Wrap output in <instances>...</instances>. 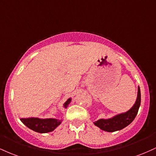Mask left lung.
Here are the masks:
<instances>
[{
	"label": "left lung",
	"mask_w": 156,
	"mask_h": 156,
	"mask_svg": "<svg viewBox=\"0 0 156 156\" xmlns=\"http://www.w3.org/2000/svg\"><path fill=\"white\" fill-rule=\"evenodd\" d=\"M141 103V93L140 86H138L137 97L132 108L128 111L112 116L110 119H100L94 122V124L99 129L108 132H113L124 129L134 121L140 108Z\"/></svg>",
	"instance_id": "left-lung-1"
}]
</instances>
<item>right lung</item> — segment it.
<instances>
[{
	"label": "right lung",
	"mask_w": 156,
	"mask_h": 156,
	"mask_svg": "<svg viewBox=\"0 0 156 156\" xmlns=\"http://www.w3.org/2000/svg\"><path fill=\"white\" fill-rule=\"evenodd\" d=\"M72 101V98L70 97L67 99V101L64 103L63 107L67 108L70 103ZM22 123L30 129L31 130L38 133H48L50 132H53L58 126L61 124L62 119H40L37 117H30V118H22L20 119Z\"/></svg>",
	"instance_id": "1"
}]
</instances>
